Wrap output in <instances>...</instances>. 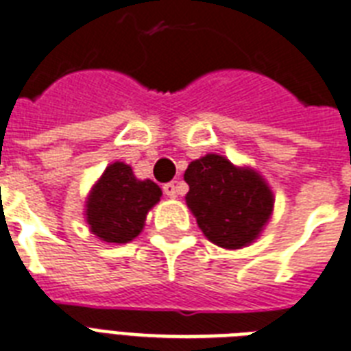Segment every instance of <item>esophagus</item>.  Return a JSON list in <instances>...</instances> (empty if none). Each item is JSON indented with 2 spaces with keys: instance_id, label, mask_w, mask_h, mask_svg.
Returning a JSON list of instances; mask_svg holds the SVG:
<instances>
[{
  "instance_id": "1",
  "label": "esophagus",
  "mask_w": 351,
  "mask_h": 351,
  "mask_svg": "<svg viewBox=\"0 0 351 351\" xmlns=\"http://www.w3.org/2000/svg\"><path fill=\"white\" fill-rule=\"evenodd\" d=\"M162 190H165V194H167L168 197H178V184L173 183V181L162 184Z\"/></svg>"
}]
</instances>
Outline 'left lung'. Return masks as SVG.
I'll list each match as a JSON object with an SVG mask.
<instances>
[{
  "label": "left lung",
  "mask_w": 351,
  "mask_h": 351,
  "mask_svg": "<svg viewBox=\"0 0 351 351\" xmlns=\"http://www.w3.org/2000/svg\"><path fill=\"white\" fill-rule=\"evenodd\" d=\"M186 205L208 240L225 249L251 243L273 213V194L260 176L208 154L184 172Z\"/></svg>",
  "instance_id": "left-lung-1"
}]
</instances>
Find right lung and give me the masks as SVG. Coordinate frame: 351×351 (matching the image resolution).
I'll return each instance as SVG.
<instances>
[{
    "label": "right lung",
    "mask_w": 351,
    "mask_h": 351,
    "mask_svg": "<svg viewBox=\"0 0 351 351\" xmlns=\"http://www.w3.org/2000/svg\"><path fill=\"white\" fill-rule=\"evenodd\" d=\"M161 197L154 181H138L132 167L113 162L106 168L88 197L91 232L108 243H128L143 230L146 214Z\"/></svg>",
    "instance_id": "1"
}]
</instances>
